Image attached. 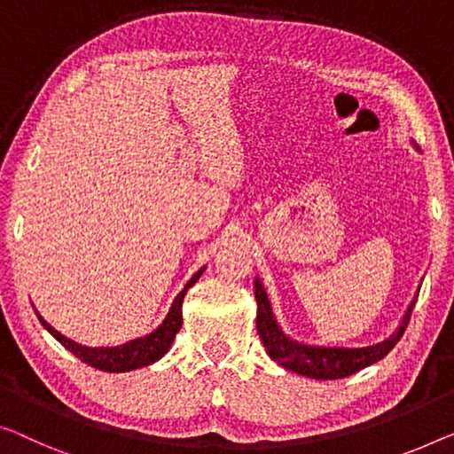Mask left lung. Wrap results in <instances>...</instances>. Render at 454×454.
Returning a JSON list of instances; mask_svg holds the SVG:
<instances>
[{
  "label": "left lung",
  "mask_w": 454,
  "mask_h": 454,
  "mask_svg": "<svg viewBox=\"0 0 454 454\" xmlns=\"http://www.w3.org/2000/svg\"><path fill=\"white\" fill-rule=\"evenodd\" d=\"M254 297L259 312H256V330L262 340V347L267 348L269 356L277 361L283 367L294 371V373L312 377V379H342L356 373L369 364L377 361L389 353L391 348L400 342L405 328H408L411 309H414L416 300L410 303L408 312H405L402 326L397 328V333L381 344L369 348H320V347H303L300 342L289 340V338L281 333V328L277 326L273 312H270L269 300L265 289H262L261 281H254Z\"/></svg>",
  "instance_id": "1"
}]
</instances>
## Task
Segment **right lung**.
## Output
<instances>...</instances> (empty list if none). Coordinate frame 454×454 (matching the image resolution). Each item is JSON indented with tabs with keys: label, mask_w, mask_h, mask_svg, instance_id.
Instances as JSON below:
<instances>
[{
	"label": "right lung",
	"mask_w": 454,
	"mask_h": 454,
	"mask_svg": "<svg viewBox=\"0 0 454 454\" xmlns=\"http://www.w3.org/2000/svg\"><path fill=\"white\" fill-rule=\"evenodd\" d=\"M201 273H204V269L198 270V273L189 279L184 292L175 297L171 312L167 314L165 322H162L160 326L154 330V333H151L145 338H137V340L128 342V344H124V347H114V348L81 347V344L73 342V340H69V338H65L63 334L57 333L51 324H46L43 317H40L38 312H36V316H38V320L43 322V326L49 330V333L57 338V340L63 344L67 350H71V353L77 358H81L85 364H91V367H96L99 371H107V373H124V371H132V369L145 367V364L159 361V358L165 355L168 348H171L175 336H177L179 328H181V322H184V317H181V303H184L187 289L195 286V281L200 279Z\"/></svg>",
	"instance_id": "add662e5"
}]
</instances>
